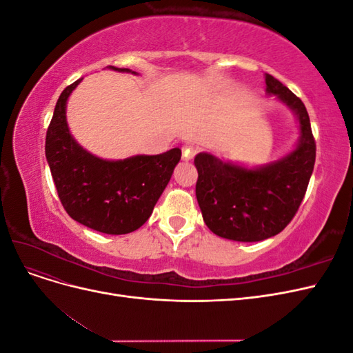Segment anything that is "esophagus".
Segmentation results:
<instances>
[{"mask_svg":"<svg viewBox=\"0 0 353 353\" xmlns=\"http://www.w3.org/2000/svg\"><path fill=\"white\" fill-rule=\"evenodd\" d=\"M197 153H199V147L197 145H193V144L183 145V159L184 160H191Z\"/></svg>","mask_w":353,"mask_h":353,"instance_id":"34e87169","label":"esophagus"}]
</instances>
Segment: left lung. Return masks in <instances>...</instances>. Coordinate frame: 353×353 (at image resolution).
<instances>
[{"label":"left lung","instance_id":"obj_1","mask_svg":"<svg viewBox=\"0 0 353 353\" xmlns=\"http://www.w3.org/2000/svg\"><path fill=\"white\" fill-rule=\"evenodd\" d=\"M266 94L276 95L299 121L301 138L292 153L254 169L222 162L209 153L194 157L196 197L208 228L234 241H261L281 232L305 197L316 145L302 100L272 74H265Z\"/></svg>","mask_w":353,"mask_h":353}]
</instances>
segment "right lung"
<instances>
[{
    "label": "right lung",
    "mask_w": 353,
    "mask_h": 353,
    "mask_svg": "<svg viewBox=\"0 0 353 353\" xmlns=\"http://www.w3.org/2000/svg\"><path fill=\"white\" fill-rule=\"evenodd\" d=\"M81 81L63 90L47 130L46 156L52 181L72 219L113 236L132 232L150 218L179 162L181 150L123 160H104L88 153L73 140L66 121L68 99Z\"/></svg>",
    "instance_id": "obj_1"
}]
</instances>
